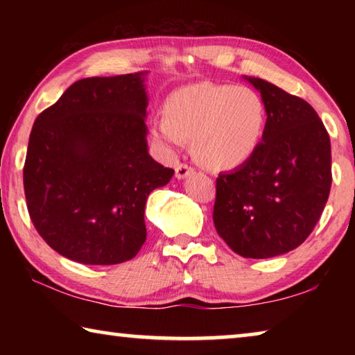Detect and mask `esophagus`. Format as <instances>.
Wrapping results in <instances>:
<instances>
[{
	"label": "esophagus",
	"instance_id": "34e87169",
	"mask_svg": "<svg viewBox=\"0 0 355 355\" xmlns=\"http://www.w3.org/2000/svg\"><path fill=\"white\" fill-rule=\"evenodd\" d=\"M194 172V167H191V166H188V164H178L177 167H175V177L177 178H186L189 175V173H192Z\"/></svg>",
	"mask_w": 355,
	"mask_h": 355
}]
</instances>
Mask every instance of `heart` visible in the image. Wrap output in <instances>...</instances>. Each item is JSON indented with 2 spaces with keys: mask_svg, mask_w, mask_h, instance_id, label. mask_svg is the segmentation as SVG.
<instances>
[{
  "mask_svg": "<svg viewBox=\"0 0 355 355\" xmlns=\"http://www.w3.org/2000/svg\"><path fill=\"white\" fill-rule=\"evenodd\" d=\"M266 111L248 86L200 83L180 89L167 101V117L152 123V133L169 152L192 137L197 159L209 169L245 163L261 142Z\"/></svg>",
  "mask_w": 355,
  "mask_h": 355,
  "instance_id": "heart-1",
  "label": "heart"
}]
</instances>
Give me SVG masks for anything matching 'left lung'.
Instances as JSON below:
<instances>
[{
  "label": "left lung",
  "mask_w": 355,
  "mask_h": 355,
  "mask_svg": "<svg viewBox=\"0 0 355 355\" xmlns=\"http://www.w3.org/2000/svg\"><path fill=\"white\" fill-rule=\"evenodd\" d=\"M261 95L266 125L255 153L216 180V232L244 258H271L313 232L332 184L330 137L307 101L248 78Z\"/></svg>",
  "instance_id": "1"
}]
</instances>
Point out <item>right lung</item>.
I'll list each match as a JSON object with an SVG mask.
<instances>
[{"label":"right lung","instance_id":"1","mask_svg":"<svg viewBox=\"0 0 355 355\" xmlns=\"http://www.w3.org/2000/svg\"><path fill=\"white\" fill-rule=\"evenodd\" d=\"M146 73L84 78L35 119L23 186L44 241L83 264H117L146 243L150 192L173 169L148 155Z\"/></svg>","mask_w":355,"mask_h":355}]
</instances>
